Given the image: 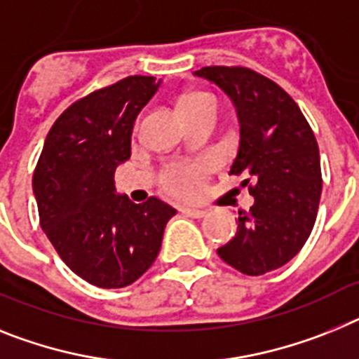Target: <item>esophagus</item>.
<instances>
[{
    "label": "esophagus",
    "mask_w": 359,
    "mask_h": 359,
    "mask_svg": "<svg viewBox=\"0 0 359 359\" xmlns=\"http://www.w3.org/2000/svg\"><path fill=\"white\" fill-rule=\"evenodd\" d=\"M182 213L188 215V217H193V218H204L208 211L195 210V208H182Z\"/></svg>",
    "instance_id": "34e87169"
}]
</instances>
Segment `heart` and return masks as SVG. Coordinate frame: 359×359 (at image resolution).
Listing matches in <instances>:
<instances>
[{
	"label": "heart",
	"instance_id": "obj_1",
	"mask_svg": "<svg viewBox=\"0 0 359 359\" xmlns=\"http://www.w3.org/2000/svg\"><path fill=\"white\" fill-rule=\"evenodd\" d=\"M208 106H215L213 97L205 92H186L177 99V110L184 119L198 114ZM202 168L193 164H173L161 177L162 188L175 197H189L201 188Z\"/></svg>",
	"mask_w": 359,
	"mask_h": 359
}]
</instances>
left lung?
Listing matches in <instances>:
<instances>
[{"instance_id": "obj_1", "label": "left lung", "mask_w": 359, "mask_h": 359, "mask_svg": "<svg viewBox=\"0 0 359 359\" xmlns=\"http://www.w3.org/2000/svg\"><path fill=\"white\" fill-rule=\"evenodd\" d=\"M195 76L229 95L240 146L229 175H244L255 204L238 211V229L218 257L240 273L260 276L298 255L316 222L322 168L316 137L292 97L274 81L244 67H204Z\"/></svg>"}]
</instances>
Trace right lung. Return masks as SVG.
Instances as JSON below:
<instances>
[{
  "instance_id": "right-lung-1",
  "label": "right lung",
  "mask_w": 359,
  "mask_h": 359,
  "mask_svg": "<svg viewBox=\"0 0 359 359\" xmlns=\"http://www.w3.org/2000/svg\"><path fill=\"white\" fill-rule=\"evenodd\" d=\"M158 85L151 76H130L68 106L34 170L43 231L61 260L97 287L141 278L177 213L155 197L135 204L115 191V168L132 155L133 123Z\"/></svg>"
}]
</instances>
